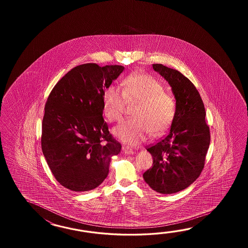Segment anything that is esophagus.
<instances>
[{
	"mask_svg": "<svg viewBox=\"0 0 248 248\" xmlns=\"http://www.w3.org/2000/svg\"><path fill=\"white\" fill-rule=\"evenodd\" d=\"M122 152L125 153V154H129V155L134 154L133 150H131L130 148L126 147V146H123V147H122Z\"/></svg>",
	"mask_w": 248,
	"mask_h": 248,
	"instance_id": "obj_1",
	"label": "esophagus"
}]
</instances>
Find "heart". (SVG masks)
I'll list each match as a JSON object with an SVG mask.
<instances>
[{
	"label": "heart",
	"mask_w": 248,
	"mask_h": 248,
	"mask_svg": "<svg viewBox=\"0 0 248 248\" xmlns=\"http://www.w3.org/2000/svg\"><path fill=\"white\" fill-rule=\"evenodd\" d=\"M122 89L111 85L103 95V112L109 122H119L126 101H139L136 118L126 120L113 128L114 136L128 145H137L152 132L162 135L169 129L175 116L173 96L163 91V86L152 75L135 74L123 80Z\"/></svg>",
	"instance_id": "heart-1"
}]
</instances>
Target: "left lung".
Here are the masks:
<instances>
[{
	"instance_id": "obj_1",
	"label": "left lung",
	"mask_w": 248,
	"mask_h": 248,
	"mask_svg": "<svg viewBox=\"0 0 248 248\" xmlns=\"http://www.w3.org/2000/svg\"><path fill=\"white\" fill-rule=\"evenodd\" d=\"M153 67L171 87L175 116L167 137L147 148L153 166L142 176L153 190L172 194L185 190L200 176L210 144V131L203 101L190 79L160 63Z\"/></svg>"
}]
</instances>
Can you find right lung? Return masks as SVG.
<instances>
[{"label":"right lung","instance_id":"1","mask_svg":"<svg viewBox=\"0 0 248 248\" xmlns=\"http://www.w3.org/2000/svg\"><path fill=\"white\" fill-rule=\"evenodd\" d=\"M124 71L122 65L80 64L53 88L42 120V149L60 185L73 191L93 190L109 173L122 144L103 118L105 90Z\"/></svg>","mask_w":248,"mask_h":248}]
</instances>
